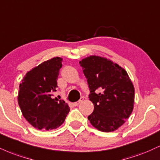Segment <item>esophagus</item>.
Wrapping results in <instances>:
<instances>
[{"mask_svg":"<svg viewBox=\"0 0 160 160\" xmlns=\"http://www.w3.org/2000/svg\"><path fill=\"white\" fill-rule=\"evenodd\" d=\"M82 101H83V98H80V100L79 101L75 102V103H73V106H74V107H77V106H78L79 103H81Z\"/></svg>","mask_w":160,"mask_h":160,"instance_id":"1","label":"esophagus"}]
</instances>
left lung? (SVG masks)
<instances>
[{
    "instance_id": "1",
    "label": "left lung",
    "mask_w": 160,
    "mask_h": 160,
    "mask_svg": "<svg viewBox=\"0 0 160 160\" xmlns=\"http://www.w3.org/2000/svg\"><path fill=\"white\" fill-rule=\"evenodd\" d=\"M80 64L87 79L89 100L94 104L88 119L100 131H115L133 109L135 89L131 80L122 67L105 57L90 56Z\"/></svg>"
}]
</instances>
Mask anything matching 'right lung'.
<instances>
[{
	"instance_id": "obj_1",
	"label": "right lung",
	"mask_w": 160,
	"mask_h": 160,
	"mask_svg": "<svg viewBox=\"0 0 160 160\" xmlns=\"http://www.w3.org/2000/svg\"><path fill=\"white\" fill-rule=\"evenodd\" d=\"M62 58L45 61L25 74L19 85L18 105L28 122L38 130L61 126L70 111L63 100L52 98L56 92Z\"/></svg>"
}]
</instances>
